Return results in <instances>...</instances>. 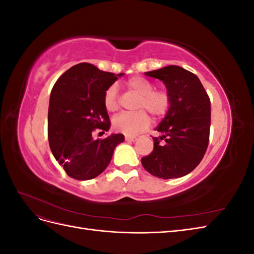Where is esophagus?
<instances>
[{"label": "esophagus", "mask_w": 254, "mask_h": 254, "mask_svg": "<svg viewBox=\"0 0 254 254\" xmlns=\"http://www.w3.org/2000/svg\"><path fill=\"white\" fill-rule=\"evenodd\" d=\"M125 141L134 142V141H136V137L135 136H130V135H125Z\"/></svg>", "instance_id": "34e87169"}]
</instances>
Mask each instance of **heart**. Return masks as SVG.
Returning <instances> with one entry per match:
<instances>
[{
  "instance_id": "b5f03b06",
  "label": "heart",
  "mask_w": 254,
  "mask_h": 254,
  "mask_svg": "<svg viewBox=\"0 0 254 254\" xmlns=\"http://www.w3.org/2000/svg\"><path fill=\"white\" fill-rule=\"evenodd\" d=\"M127 86L140 95L135 112H122L112 121L115 131L127 135H134L148 128L150 124L149 112L155 120H162L172 109V96L165 89H155V84L142 76H133L127 80ZM104 104L108 111L119 108L120 96L117 84H111L106 90Z\"/></svg>"
}]
</instances>
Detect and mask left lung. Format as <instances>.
Segmentation results:
<instances>
[{
  "label": "left lung",
  "mask_w": 254,
  "mask_h": 254,
  "mask_svg": "<svg viewBox=\"0 0 254 254\" xmlns=\"http://www.w3.org/2000/svg\"><path fill=\"white\" fill-rule=\"evenodd\" d=\"M162 80L172 96V109L152 136L153 150L142 158L149 174L162 179L186 176L200 163L210 140L211 102L201 81L186 68L168 65L145 73Z\"/></svg>",
  "instance_id": "left-lung-1"
}]
</instances>
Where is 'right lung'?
Here are the masks:
<instances>
[{"mask_svg": "<svg viewBox=\"0 0 254 254\" xmlns=\"http://www.w3.org/2000/svg\"><path fill=\"white\" fill-rule=\"evenodd\" d=\"M123 73L118 74L122 76ZM118 79L90 64H78L60 76L51 92L48 135L54 157L71 178L90 180L102 174L122 133L94 140L96 129L108 131L110 120L104 104L106 90Z\"/></svg>", "mask_w": 254, "mask_h": 254, "instance_id": "right-lung-1", "label": "right lung"}]
</instances>
